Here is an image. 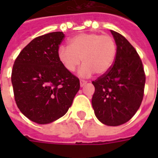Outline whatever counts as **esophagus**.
Here are the masks:
<instances>
[{"instance_id":"34e87169","label":"esophagus","mask_w":158,"mask_h":158,"mask_svg":"<svg viewBox=\"0 0 158 158\" xmlns=\"http://www.w3.org/2000/svg\"><path fill=\"white\" fill-rule=\"evenodd\" d=\"M86 84H87L86 80H84V79H80V86H81V87L84 86V85H85Z\"/></svg>"}]
</instances>
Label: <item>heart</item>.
Instances as JSON below:
<instances>
[{
    "mask_svg": "<svg viewBox=\"0 0 158 158\" xmlns=\"http://www.w3.org/2000/svg\"><path fill=\"white\" fill-rule=\"evenodd\" d=\"M116 45L110 35L97 33H79L68 41V47L60 46L57 51L59 61L68 72H74L81 63L80 76L89 77L96 72L104 74L112 66Z\"/></svg>",
    "mask_w": 158,
    "mask_h": 158,
    "instance_id": "1",
    "label": "heart"
}]
</instances>
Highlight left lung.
Instances as JSON below:
<instances>
[{
  "instance_id": "left-lung-1",
  "label": "left lung",
  "mask_w": 158,
  "mask_h": 158,
  "mask_svg": "<svg viewBox=\"0 0 158 158\" xmlns=\"http://www.w3.org/2000/svg\"><path fill=\"white\" fill-rule=\"evenodd\" d=\"M116 44L112 66L93 84L92 105L97 118L110 126L125 124L135 115L143 98L146 76L139 56L129 41L110 30Z\"/></svg>"
}]
</instances>
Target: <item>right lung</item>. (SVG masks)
<instances>
[{
  "mask_svg": "<svg viewBox=\"0 0 158 158\" xmlns=\"http://www.w3.org/2000/svg\"><path fill=\"white\" fill-rule=\"evenodd\" d=\"M64 37L62 32H53L34 38L14 63L11 82L17 106L41 125L63 116L80 88L79 79L64 69L57 56Z\"/></svg>",
  "mask_w": 158,
  "mask_h": 158,
  "instance_id": "add662e5",
  "label": "right lung"
}]
</instances>
